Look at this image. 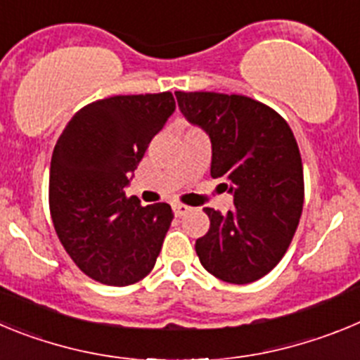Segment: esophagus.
Instances as JSON below:
<instances>
[{
    "mask_svg": "<svg viewBox=\"0 0 360 360\" xmlns=\"http://www.w3.org/2000/svg\"><path fill=\"white\" fill-rule=\"evenodd\" d=\"M173 211L176 216H184L191 211V207H187V205H184V203H174Z\"/></svg>",
    "mask_w": 360,
    "mask_h": 360,
    "instance_id": "esophagus-1",
    "label": "esophagus"
}]
</instances>
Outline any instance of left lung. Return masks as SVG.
<instances>
[{
	"mask_svg": "<svg viewBox=\"0 0 360 360\" xmlns=\"http://www.w3.org/2000/svg\"><path fill=\"white\" fill-rule=\"evenodd\" d=\"M178 108L211 139V176L224 180L234 209L205 207L211 227L196 240L203 269L247 285L263 278L287 252L303 211V164L287 120L243 95L174 91Z\"/></svg>",
	"mask_w": 360,
	"mask_h": 360,
	"instance_id": "obj_1",
	"label": "left lung"
}]
</instances>
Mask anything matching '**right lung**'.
Masks as SVG:
<instances>
[{"instance_id": "right-lung-1", "label": "right lung", "mask_w": 360, "mask_h": 360, "mask_svg": "<svg viewBox=\"0 0 360 360\" xmlns=\"http://www.w3.org/2000/svg\"><path fill=\"white\" fill-rule=\"evenodd\" d=\"M169 91L117 95L79 110L50 162V214L63 247L91 279L113 287L155 266L173 211L126 196L149 142L173 115Z\"/></svg>"}]
</instances>
